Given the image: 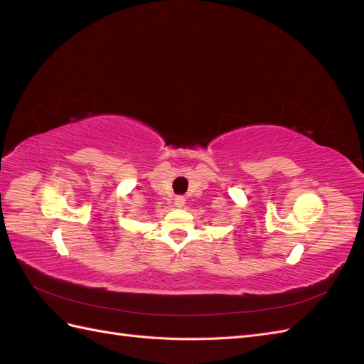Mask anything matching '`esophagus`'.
I'll return each mask as SVG.
<instances>
[{
	"instance_id": "1",
	"label": "esophagus",
	"mask_w": 364,
	"mask_h": 364,
	"mask_svg": "<svg viewBox=\"0 0 364 364\" xmlns=\"http://www.w3.org/2000/svg\"><path fill=\"white\" fill-rule=\"evenodd\" d=\"M174 205L178 206V208H182V206L185 205V197H182V196L176 197V199H174Z\"/></svg>"
}]
</instances>
